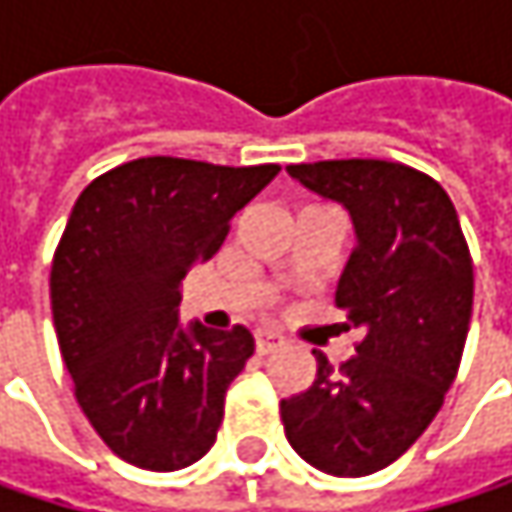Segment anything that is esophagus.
Segmentation results:
<instances>
[{
    "instance_id": "34e87169",
    "label": "esophagus",
    "mask_w": 512,
    "mask_h": 512,
    "mask_svg": "<svg viewBox=\"0 0 512 512\" xmlns=\"http://www.w3.org/2000/svg\"><path fill=\"white\" fill-rule=\"evenodd\" d=\"M284 344H287V338H284L281 332H275V329H257L255 332V347L260 356L275 353V350L284 347Z\"/></svg>"
}]
</instances>
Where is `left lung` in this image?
<instances>
[{"mask_svg":"<svg viewBox=\"0 0 512 512\" xmlns=\"http://www.w3.org/2000/svg\"><path fill=\"white\" fill-rule=\"evenodd\" d=\"M287 174L353 219L335 302L361 341L341 367L314 353L311 388L281 400L284 433L308 465L364 477L403 457L445 403L471 323V255L448 192L409 165L326 159Z\"/></svg>","mask_w":512,"mask_h":512,"instance_id":"left-lung-1","label":"left lung"}]
</instances>
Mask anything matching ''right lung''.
<instances>
[{
  "instance_id": "right-lung-1",
  "label": "right lung",
  "mask_w": 512,
  "mask_h": 512,
  "mask_svg": "<svg viewBox=\"0 0 512 512\" xmlns=\"http://www.w3.org/2000/svg\"><path fill=\"white\" fill-rule=\"evenodd\" d=\"M278 171L145 156L76 198L52 257V323L85 418L130 465L177 471L213 448L255 338L183 326L180 284Z\"/></svg>"
}]
</instances>
